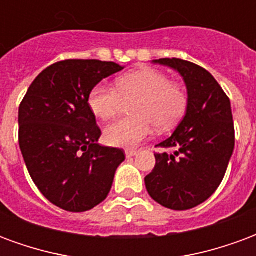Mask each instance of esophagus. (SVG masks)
I'll use <instances>...</instances> for the list:
<instances>
[{
  "mask_svg": "<svg viewBox=\"0 0 256 256\" xmlns=\"http://www.w3.org/2000/svg\"><path fill=\"white\" fill-rule=\"evenodd\" d=\"M138 154L136 150H125V156L128 157V158H131V157H135Z\"/></svg>",
  "mask_w": 256,
  "mask_h": 256,
  "instance_id": "34e87169",
  "label": "esophagus"
}]
</instances>
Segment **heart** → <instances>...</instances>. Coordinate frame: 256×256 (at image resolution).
Instances as JSON below:
<instances>
[{"label": "heart", "instance_id": "heart-1", "mask_svg": "<svg viewBox=\"0 0 256 256\" xmlns=\"http://www.w3.org/2000/svg\"><path fill=\"white\" fill-rule=\"evenodd\" d=\"M137 100L132 104L135 117L110 124L104 130V139L110 146L136 148L152 134L153 126L166 131L186 110L188 98L179 85L170 82L166 74L153 68H140L117 78L116 88L98 84L88 95V106L98 118L116 117L124 100Z\"/></svg>", "mask_w": 256, "mask_h": 256}]
</instances>
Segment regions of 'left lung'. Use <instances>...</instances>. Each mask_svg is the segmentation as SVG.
Segmentation results:
<instances>
[{"instance_id":"1","label":"left lung","mask_w":256,"mask_h":256,"mask_svg":"<svg viewBox=\"0 0 256 256\" xmlns=\"http://www.w3.org/2000/svg\"><path fill=\"white\" fill-rule=\"evenodd\" d=\"M182 76L188 108L171 136L158 143L156 166L144 178L148 194L166 208L184 211L208 200L224 179L234 150L232 106L206 68L182 59H158Z\"/></svg>"}]
</instances>
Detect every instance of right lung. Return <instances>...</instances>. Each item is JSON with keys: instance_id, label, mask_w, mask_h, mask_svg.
I'll use <instances>...</instances> for the list:
<instances>
[{"instance_id": "1", "label": "right lung", "mask_w": 256, "mask_h": 256, "mask_svg": "<svg viewBox=\"0 0 256 256\" xmlns=\"http://www.w3.org/2000/svg\"><path fill=\"white\" fill-rule=\"evenodd\" d=\"M124 67L114 62L68 59L46 67L19 108V146L27 171L46 200L64 211L84 212L110 193L125 160L121 148H104L90 90Z\"/></svg>"}]
</instances>
